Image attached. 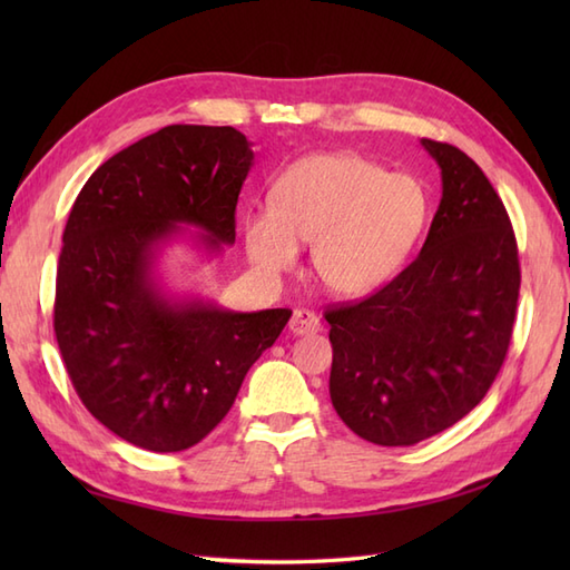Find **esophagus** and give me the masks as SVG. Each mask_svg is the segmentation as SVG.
<instances>
[{
    "label": "esophagus",
    "mask_w": 570,
    "mask_h": 570,
    "mask_svg": "<svg viewBox=\"0 0 570 570\" xmlns=\"http://www.w3.org/2000/svg\"><path fill=\"white\" fill-rule=\"evenodd\" d=\"M288 331L294 335H313L321 331V318L308 308H296L292 321H288Z\"/></svg>",
    "instance_id": "34e87169"
}]
</instances>
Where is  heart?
I'll list each match as a JSON object with an SVG mask.
<instances>
[{
	"mask_svg": "<svg viewBox=\"0 0 570 570\" xmlns=\"http://www.w3.org/2000/svg\"><path fill=\"white\" fill-rule=\"evenodd\" d=\"M426 223L416 178L386 174L353 151H321L294 161L274 180L272 205L242 217L249 262L266 276L288 274L301 245L325 292L360 298L402 269Z\"/></svg>",
	"mask_w": 570,
	"mask_h": 570,
	"instance_id": "heart-1",
	"label": "heart"
}]
</instances>
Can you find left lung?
I'll use <instances>...</instances> for the list:
<instances>
[{
  "label": "left lung",
  "mask_w": 570,
  "mask_h": 570,
  "mask_svg": "<svg viewBox=\"0 0 570 570\" xmlns=\"http://www.w3.org/2000/svg\"><path fill=\"white\" fill-rule=\"evenodd\" d=\"M441 168V203L419 257L360 304L325 313L331 402L360 439L414 445L488 394L510 347L519 298L512 223L482 168L421 139Z\"/></svg>",
  "instance_id": "1"
}]
</instances>
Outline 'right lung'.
I'll use <instances>...</instances> for the list:
<instances>
[{
  "label": "right lung",
  "mask_w": 570,
  "mask_h": 570,
  "mask_svg": "<svg viewBox=\"0 0 570 570\" xmlns=\"http://www.w3.org/2000/svg\"><path fill=\"white\" fill-rule=\"evenodd\" d=\"M252 164L235 127L171 125L107 159L68 215L53 308L60 355L85 409L144 451L200 443L292 318L288 308H223L168 288L159 272L178 239L205 259L235 245Z\"/></svg>",
  "instance_id": "1"
}]
</instances>
